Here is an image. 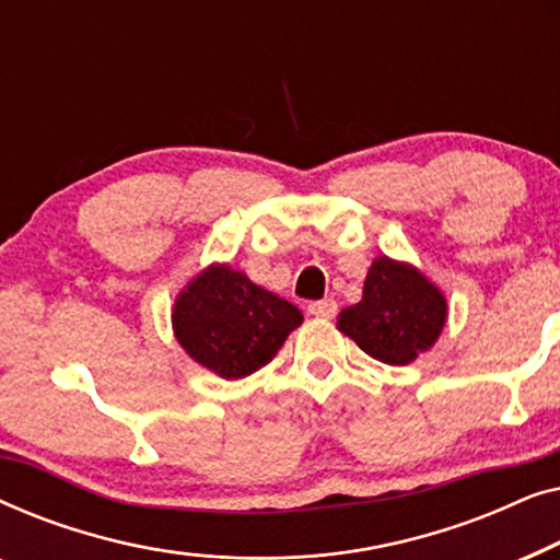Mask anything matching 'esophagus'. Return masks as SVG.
Listing matches in <instances>:
<instances>
[{"instance_id": "34e87169", "label": "esophagus", "mask_w": 560, "mask_h": 560, "mask_svg": "<svg viewBox=\"0 0 560 560\" xmlns=\"http://www.w3.org/2000/svg\"><path fill=\"white\" fill-rule=\"evenodd\" d=\"M308 313L316 318H331V316H336V301H331V298L313 301V303H308Z\"/></svg>"}]
</instances>
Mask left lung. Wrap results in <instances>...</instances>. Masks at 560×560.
<instances>
[{"label":"left lung","instance_id":"1","mask_svg":"<svg viewBox=\"0 0 560 560\" xmlns=\"http://www.w3.org/2000/svg\"><path fill=\"white\" fill-rule=\"evenodd\" d=\"M446 324V301L416 267L374 259L362 301L339 313L336 328L377 362L402 366L423 354Z\"/></svg>","mask_w":560,"mask_h":560}]
</instances>
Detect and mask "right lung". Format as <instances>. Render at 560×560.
<instances>
[{
	"label": "right lung",
	"mask_w": 560,
	"mask_h": 560,
	"mask_svg": "<svg viewBox=\"0 0 560 560\" xmlns=\"http://www.w3.org/2000/svg\"><path fill=\"white\" fill-rule=\"evenodd\" d=\"M303 324L301 311L247 275L213 265L183 290L173 311L180 347L226 380L257 372Z\"/></svg>",
	"instance_id": "add662e5"
}]
</instances>
